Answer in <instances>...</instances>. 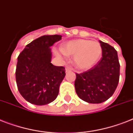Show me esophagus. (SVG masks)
Here are the masks:
<instances>
[{
	"instance_id": "1",
	"label": "esophagus",
	"mask_w": 133,
	"mask_h": 133,
	"mask_svg": "<svg viewBox=\"0 0 133 133\" xmlns=\"http://www.w3.org/2000/svg\"><path fill=\"white\" fill-rule=\"evenodd\" d=\"M72 70V68L70 66H68H68L65 67V72H69V71H71Z\"/></svg>"
}]
</instances>
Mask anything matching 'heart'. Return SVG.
Wrapping results in <instances>:
<instances>
[{"instance_id": "obj_1", "label": "heart", "mask_w": 133, "mask_h": 133, "mask_svg": "<svg viewBox=\"0 0 133 133\" xmlns=\"http://www.w3.org/2000/svg\"><path fill=\"white\" fill-rule=\"evenodd\" d=\"M62 54L67 56H74V63L76 68L87 70L94 65L100 59L102 47L96 41L78 39L70 41L61 46ZM56 55L61 56L60 52L55 50Z\"/></svg>"}]
</instances>
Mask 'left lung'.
Instances as JSON below:
<instances>
[{
  "label": "left lung",
  "instance_id": "left-lung-1",
  "mask_svg": "<svg viewBox=\"0 0 133 133\" xmlns=\"http://www.w3.org/2000/svg\"><path fill=\"white\" fill-rule=\"evenodd\" d=\"M101 59L86 72L77 74L74 86L78 96L93 104L107 100L115 92L119 79L120 65L117 52L113 46L100 41Z\"/></svg>",
  "mask_w": 133,
  "mask_h": 133
}]
</instances>
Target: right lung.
I'll return each mask as SVG.
<instances>
[{"mask_svg":"<svg viewBox=\"0 0 133 133\" xmlns=\"http://www.w3.org/2000/svg\"><path fill=\"white\" fill-rule=\"evenodd\" d=\"M61 37L59 35L40 37L27 44L18 57L16 80L18 91L31 104H49L59 94L65 70L64 67L50 63V47Z\"/></svg>","mask_w":133,"mask_h":133,"instance_id":"obj_1","label":"right lung"}]
</instances>
